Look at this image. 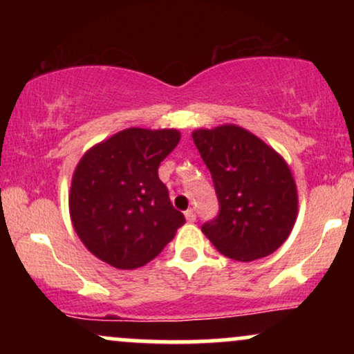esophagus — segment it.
Here are the masks:
<instances>
[{
	"instance_id": "1",
	"label": "esophagus",
	"mask_w": 354,
	"mask_h": 354,
	"mask_svg": "<svg viewBox=\"0 0 354 354\" xmlns=\"http://www.w3.org/2000/svg\"><path fill=\"white\" fill-rule=\"evenodd\" d=\"M185 216H186V221L188 223H193V221H196V214H194V209H186L185 211Z\"/></svg>"
}]
</instances>
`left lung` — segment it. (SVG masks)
Wrapping results in <instances>:
<instances>
[{
  "mask_svg": "<svg viewBox=\"0 0 354 354\" xmlns=\"http://www.w3.org/2000/svg\"><path fill=\"white\" fill-rule=\"evenodd\" d=\"M208 166L219 211L201 231L221 254L238 261L265 258L286 241L298 214V193L284 160L234 124L193 133Z\"/></svg>",
  "mask_w": 354,
  "mask_h": 354,
  "instance_id": "left-lung-1",
  "label": "left lung"
}]
</instances>
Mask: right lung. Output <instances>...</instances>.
Listing matches in <instances>:
<instances>
[{"label":"right lung","mask_w":354,"mask_h":354,"mask_svg":"<svg viewBox=\"0 0 354 354\" xmlns=\"http://www.w3.org/2000/svg\"><path fill=\"white\" fill-rule=\"evenodd\" d=\"M176 129L129 128L96 145L73 174L70 214L84 246L108 265L135 270L163 251L185 225L158 176L176 148Z\"/></svg>","instance_id":"add662e5"}]
</instances>
